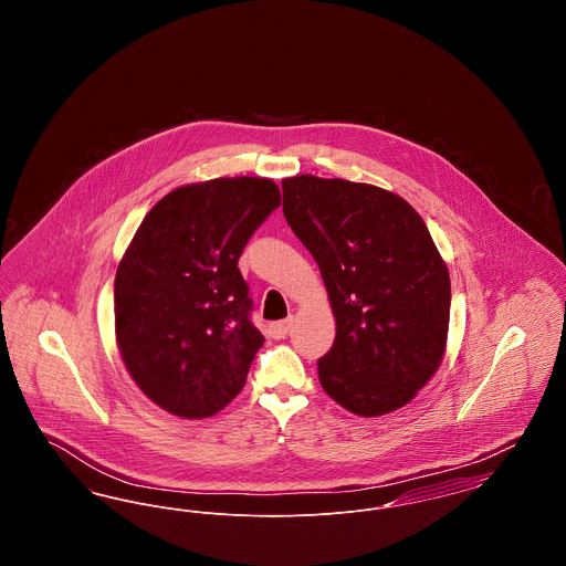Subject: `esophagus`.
Returning <instances> with one entry per match:
<instances>
[{"mask_svg":"<svg viewBox=\"0 0 566 566\" xmlns=\"http://www.w3.org/2000/svg\"><path fill=\"white\" fill-rule=\"evenodd\" d=\"M293 328V318H286V321H280V323H273L270 326L271 337L273 339H284Z\"/></svg>","mask_w":566,"mask_h":566,"instance_id":"esophagus-1","label":"esophagus"}]
</instances>
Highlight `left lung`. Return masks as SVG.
<instances>
[{
	"label": "left lung",
	"instance_id": "8db88e82",
	"mask_svg": "<svg viewBox=\"0 0 566 566\" xmlns=\"http://www.w3.org/2000/svg\"><path fill=\"white\" fill-rule=\"evenodd\" d=\"M282 192L337 323L318 360L324 392L365 418L403 407L439 369L450 326V273L424 220L403 197L342 178H284Z\"/></svg>",
	"mask_w": 566,
	"mask_h": 566
}]
</instances>
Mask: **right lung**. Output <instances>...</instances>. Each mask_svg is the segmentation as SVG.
Wrapping results in <instances>:
<instances>
[{"label":"right lung","instance_id":"add662e5","mask_svg":"<svg viewBox=\"0 0 566 566\" xmlns=\"http://www.w3.org/2000/svg\"><path fill=\"white\" fill-rule=\"evenodd\" d=\"M270 178H216L171 190L142 220L114 280L120 358L165 411L199 420L231 403L265 337L238 261L280 206Z\"/></svg>","mask_w":566,"mask_h":566}]
</instances>
